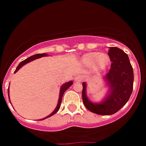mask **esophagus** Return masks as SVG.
I'll return each instance as SVG.
<instances>
[{"label": "esophagus", "mask_w": 146, "mask_h": 146, "mask_svg": "<svg viewBox=\"0 0 146 146\" xmlns=\"http://www.w3.org/2000/svg\"><path fill=\"white\" fill-rule=\"evenodd\" d=\"M82 80H83V76H82V75H78V76L76 77V78H75V81L76 82H79Z\"/></svg>", "instance_id": "obj_1"}]
</instances>
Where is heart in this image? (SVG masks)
Here are the masks:
<instances>
[{"label": "heart", "instance_id": "obj_1", "mask_svg": "<svg viewBox=\"0 0 146 146\" xmlns=\"http://www.w3.org/2000/svg\"><path fill=\"white\" fill-rule=\"evenodd\" d=\"M83 62L87 65L95 64L97 70H102L110 63V57L106 54H100L98 52H92L86 54L83 58Z\"/></svg>", "mask_w": 146, "mask_h": 146}]
</instances>
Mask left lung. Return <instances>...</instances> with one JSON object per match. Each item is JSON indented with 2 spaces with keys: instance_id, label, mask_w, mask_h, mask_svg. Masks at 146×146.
I'll list each match as a JSON object with an SVG mask.
<instances>
[{
  "instance_id": "8db88e82",
  "label": "left lung",
  "mask_w": 146,
  "mask_h": 146,
  "mask_svg": "<svg viewBox=\"0 0 146 146\" xmlns=\"http://www.w3.org/2000/svg\"><path fill=\"white\" fill-rule=\"evenodd\" d=\"M108 55L111 62V68L106 75L110 92L101 104H93L86 96V84L82 83V99L86 108L93 113L101 115H113L127 103L133 90L134 73L129 56L121 49L111 47Z\"/></svg>"
}]
</instances>
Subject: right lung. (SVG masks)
Listing matches in <instances>:
<instances>
[{
	"label": "right lung",
	"mask_w": 146,
	"mask_h": 146,
	"mask_svg": "<svg viewBox=\"0 0 146 146\" xmlns=\"http://www.w3.org/2000/svg\"><path fill=\"white\" fill-rule=\"evenodd\" d=\"M48 54H35V55H33L31 56H30V57L27 58L26 59H25V60L22 61L20 63V64H18V66L17 67V68H16V70H15V72L14 73H16V72L19 69H20L22 66H23L24 64H27L28 62H31V61H33L35 60V59H38V58H40V57H42V56H47ZM72 84H73V82H67V83L64 84L62 86V87H61V90H60V93H59V101H58V104L57 106H56V108L55 109V110H54L53 112H52L51 114H50V115H48V117H46L45 118H48V117H51V116H53L54 115H55L56 112L58 111V110H59V108H60V106H61V103H62V96H63V94L64 93V92H65L67 90H68V88H69L70 86L72 85ZM8 92H9V90H8ZM45 118H43V119H41L40 120H44V119Z\"/></svg>",
	"instance_id": "add662e5"
}]
</instances>
